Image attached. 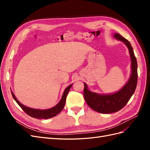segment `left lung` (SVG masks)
<instances>
[{"instance_id":"8db88e82","label":"left lung","mask_w":150,"mask_h":150,"mask_svg":"<svg viewBox=\"0 0 150 150\" xmlns=\"http://www.w3.org/2000/svg\"><path fill=\"white\" fill-rule=\"evenodd\" d=\"M114 38L123 42L129 50L131 61V74L128 83L117 92L110 94H99L90 91L87 84L84 83V98L86 103L93 110L103 114L115 112L121 110L134 94L138 81L137 61L130 42L117 33L114 34Z\"/></svg>"}]
</instances>
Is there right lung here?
I'll use <instances>...</instances> for the list:
<instances>
[{"label":"right lung","instance_id":"add662e5","mask_svg":"<svg viewBox=\"0 0 150 150\" xmlns=\"http://www.w3.org/2000/svg\"><path fill=\"white\" fill-rule=\"evenodd\" d=\"M72 84L69 85V86L65 89L64 93L62 96V98L61 101L59 102V103L55 106H54L52 108L48 109V110H38V109H34V108H30L29 107H27L23 104H21L19 101L17 100V98H16L14 94L11 91V93L12 95L13 98L14 99V100L16 101V103L19 104V106L22 108V110H23L27 115L29 116L34 117V118L37 119H49L51 118V117L56 116L59 113L63 110V108L64 107L66 100V97L67 95L69 93L71 88L72 87Z\"/></svg>","mask_w":150,"mask_h":150}]
</instances>
